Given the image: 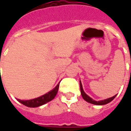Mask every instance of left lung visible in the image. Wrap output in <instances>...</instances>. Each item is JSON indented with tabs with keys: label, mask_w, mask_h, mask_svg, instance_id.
Instances as JSON below:
<instances>
[{
	"label": "left lung",
	"mask_w": 131,
	"mask_h": 131,
	"mask_svg": "<svg viewBox=\"0 0 131 131\" xmlns=\"http://www.w3.org/2000/svg\"><path fill=\"white\" fill-rule=\"evenodd\" d=\"M80 88H81V95H82L83 98L85 100V101L88 102H90L91 104H97V105H103V104H106L107 103H109L111 101H112L115 98V97L116 96V95H114V96L112 97H110V98L106 99V100H101V101H95L93 99L90 97L88 96V95H86L85 93V92L83 91V89L82 84H81V82L80 81Z\"/></svg>",
	"instance_id": "1"
}]
</instances>
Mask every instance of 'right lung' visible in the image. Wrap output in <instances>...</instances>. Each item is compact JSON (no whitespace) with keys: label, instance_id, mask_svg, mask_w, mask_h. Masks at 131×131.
<instances>
[{"label":"right lung","instance_id":"1","mask_svg":"<svg viewBox=\"0 0 131 131\" xmlns=\"http://www.w3.org/2000/svg\"><path fill=\"white\" fill-rule=\"evenodd\" d=\"M60 83H58L57 86L52 90L50 91L48 93L43 95L42 96L37 97V98L33 99V100H17L19 102L23 104L25 106L29 107H36L41 106L43 104H46L48 102L51 101L53 100L54 97L56 96L57 92H58V88H59Z\"/></svg>","mask_w":131,"mask_h":131}]
</instances>
